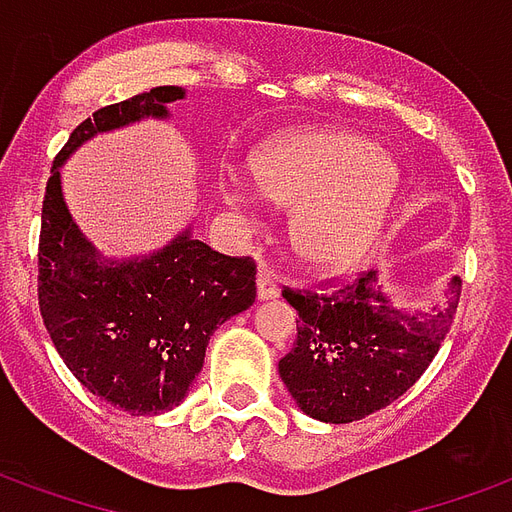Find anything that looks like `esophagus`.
<instances>
[{
    "instance_id": "obj_1",
    "label": "esophagus",
    "mask_w": 512,
    "mask_h": 512,
    "mask_svg": "<svg viewBox=\"0 0 512 512\" xmlns=\"http://www.w3.org/2000/svg\"><path fill=\"white\" fill-rule=\"evenodd\" d=\"M276 295H279V279H276V273L268 265H260V271H257V298L271 300Z\"/></svg>"
}]
</instances>
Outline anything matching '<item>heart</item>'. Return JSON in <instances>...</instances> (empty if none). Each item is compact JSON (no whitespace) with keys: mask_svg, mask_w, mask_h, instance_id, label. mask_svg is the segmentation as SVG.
Returning <instances> with one entry per match:
<instances>
[{"mask_svg":"<svg viewBox=\"0 0 512 512\" xmlns=\"http://www.w3.org/2000/svg\"><path fill=\"white\" fill-rule=\"evenodd\" d=\"M257 193L295 206L292 247L303 263L341 268L368 249L397 185L395 161L360 134L303 131L268 144L252 163ZM247 201L241 185H230Z\"/></svg>","mask_w":512,"mask_h":512,"instance_id":"1","label":"heart"}]
</instances>
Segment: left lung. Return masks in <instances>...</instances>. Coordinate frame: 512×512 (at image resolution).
Instances as JSON below:
<instances>
[{
	"label": "left lung",
	"instance_id": "left-lung-1",
	"mask_svg": "<svg viewBox=\"0 0 512 512\" xmlns=\"http://www.w3.org/2000/svg\"><path fill=\"white\" fill-rule=\"evenodd\" d=\"M282 295L300 314L298 338L279 360L282 381L311 419L349 424L405 395L440 351L454 322L462 284L435 314H405L381 292L376 273L327 290Z\"/></svg>",
	"mask_w": 512,
	"mask_h": 512
}]
</instances>
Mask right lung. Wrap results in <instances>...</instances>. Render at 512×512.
Instances as JSON below:
<instances>
[{"label": "right lung", "mask_w": 512, "mask_h": 512, "mask_svg": "<svg viewBox=\"0 0 512 512\" xmlns=\"http://www.w3.org/2000/svg\"><path fill=\"white\" fill-rule=\"evenodd\" d=\"M182 96V88L161 85L96 109L56 155L42 201V322L72 376L134 416L171 411L185 400L204 368L209 335L255 303L257 265L214 252L190 230L142 263L101 265L69 217L58 166L93 134L147 115L166 117V104Z\"/></svg>", "instance_id": "right-lung-1"}]
</instances>
